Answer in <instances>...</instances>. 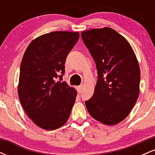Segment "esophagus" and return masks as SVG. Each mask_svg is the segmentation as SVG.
<instances>
[{"label": "esophagus", "instance_id": "esophagus-1", "mask_svg": "<svg viewBox=\"0 0 155 155\" xmlns=\"http://www.w3.org/2000/svg\"><path fill=\"white\" fill-rule=\"evenodd\" d=\"M77 90L79 93H81V91H82V86L81 85H79V86L77 87Z\"/></svg>", "mask_w": 155, "mask_h": 155}]
</instances>
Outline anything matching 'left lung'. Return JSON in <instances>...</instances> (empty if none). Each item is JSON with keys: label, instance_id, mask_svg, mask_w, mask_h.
Segmentation results:
<instances>
[{"label": "left lung", "instance_id": "left-lung-1", "mask_svg": "<svg viewBox=\"0 0 155 155\" xmlns=\"http://www.w3.org/2000/svg\"><path fill=\"white\" fill-rule=\"evenodd\" d=\"M81 35L97 71L93 95L85 101L87 111L105 124H118L128 116L139 95L136 54L128 41L111 28L92 29Z\"/></svg>", "mask_w": 155, "mask_h": 155}]
</instances>
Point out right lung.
Instances as JSON below:
<instances>
[{
    "instance_id": "add662e5",
    "label": "right lung",
    "mask_w": 155,
    "mask_h": 155,
    "mask_svg": "<svg viewBox=\"0 0 155 155\" xmlns=\"http://www.w3.org/2000/svg\"><path fill=\"white\" fill-rule=\"evenodd\" d=\"M79 38L78 32H51L32 41L23 55L19 98L27 115L44 130L59 128L70 117L77 92L56 79L63 78L65 59Z\"/></svg>"
}]
</instances>
